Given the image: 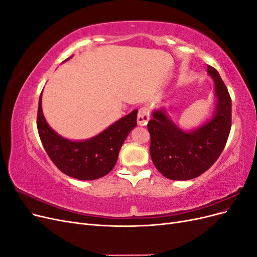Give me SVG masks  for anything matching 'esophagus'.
<instances>
[{
	"instance_id": "esophagus-1",
	"label": "esophagus",
	"mask_w": 257,
	"mask_h": 257,
	"mask_svg": "<svg viewBox=\"0 0 257 257\" xmlns=\"http://www.w3.org/2000/svg\"><path fill=\"white\" fill-rule=\"evenodd\" d=\"M150 120V114H149V108L144 106L138 111L137 115V123L139 126H145L147 125V123Z\"/></svg>"
}]
</instances>
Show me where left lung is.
Wrapping results in <instances>:
<instances>
[{
	"label": "left lung",
	"mask_w": 257,
	"mask_h": 257,
	"mask_svg": "<svg viewBox=\"0 0 257 257\" xmlns=\"http://www.w3.org/2000/svg\"><path fill=\"white\" fill-rule=\"evenodd\" d=\"M214 81L215 107L198 127L185 131L172 120L164 107L152 112L148 123L150 154L154 166L170 180H190L211 167L219 159L231 126V99L215 68L207 67Z\"/></svg>",
	"instance_id": "obj_1"
}]
</instances>
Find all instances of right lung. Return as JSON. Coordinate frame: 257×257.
<instances>
[{"instance_id": "obj_1", "label": "right lung", "mask_w": 257, "mask_h": 257, "mask_svg": "<svg viewBox=\"0 0 257 257\" xmlns=\"http://www.w3.org/2000/svg\"><path fill=\"white\" fill-rule=\"evenodd\" d=\"M136 119L135 109L95 136L84 141H71L59 135L46 121L41 93L37 130L46 152L62 173L79 180H95L114 167L124 141L137 125Z\"/></svg>"}]
</instances>
